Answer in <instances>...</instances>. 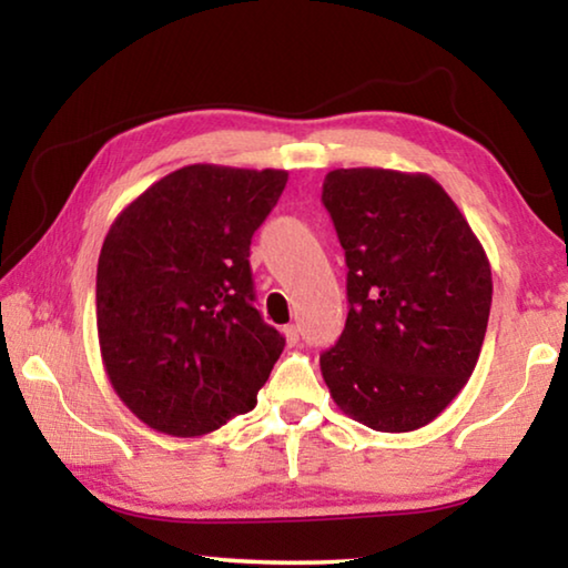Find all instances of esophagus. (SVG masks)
<instances>
[{"instance_id":"34e87169","label":"esophagus","mask_w":568,"mask_h":568,"mask_svg":"<svg viewBox=\"0 0 568 568\" xmlns=\"http://www.w3.org/2000/svg\"><path fill=\"white\" fill-rule=\"evenodd\" d=\"M283 335H285V341L291 343V345H295L297 343V338H301V331H297V325H285L283 328Z\"/></svg>"}]
</instances>
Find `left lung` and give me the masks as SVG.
<instances>
[{"instance_id":"1","label":"left lung","mask_w":568,"mask_h":568,"mask_svg":"<svg viewBox=\"0 0 568 568\" xmlns=\"http://www.w3.org/2000/svg\"><path fill=\"white\" fill-rule=\"evenodd\" d=\"M323 205L348 265V321L321 355L345 416L383 434L438 418L466 386L491 311V265L426 172L331 170Z\"/></svg>"}]
</instances>
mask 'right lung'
Here are the masks:
<instances>
[{
    "instance_id": "add662e5",
    "label": "right lung",
    "mask_w": 568,
    "mask_h": 568,
    "mask_svg": "<svg viewBox=\"0 0 568 568\" xmlns=\"http://www.w3.org/2000/svg\"><path fill=\"white\" fill-rule=\"evenodd\" d=\"M285 170L185 165L114 217L98 338L114 393L158 434L197 438L253 410L285 338L253 305L250 240Z\"/></svg>"
}]
</instances>
